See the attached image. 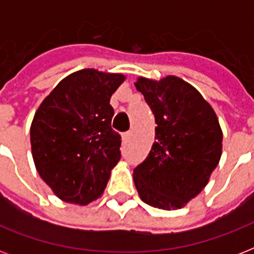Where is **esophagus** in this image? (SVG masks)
<instances>
[{"label":"esophagus","instance_id":"obj_1","mask_svg":"<svg viewBox=\"0 0 254 254\" xmlns=\"http://www.w3.org/2000/svg\"><path fill=\"white\" fill-rule=\"evenodd\" d=\"M130 137H131V131H127V133H124V135H123L124 142H127V141L130 139Z\"/></svg>","mask_w":254,"mask_h":254}]
</instances>
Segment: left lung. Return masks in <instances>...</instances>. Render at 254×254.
Listing matches in <instances>:
<instances>
[{
	"instance_id": "1",
	"label": "left lung",
	"mask_w": 254,
	"mask_h": 254,
	"mask_svg": "<svg viewBox=\"0 0 254 254\" xmlns=\"http://www.w3.org/2000/svg\"><path fill=\"white\" fill-rule=\"evenodd\" d=\"M155 119V142L133 171L135 189L155 208H181L208 183L221 157L216 113L199 92L177 76L135 83Z\"/></svg>"
}]
</instances>
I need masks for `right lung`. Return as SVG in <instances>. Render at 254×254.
I'll return each instance as SVG.
<instances>
[{
    "label": "right lung",
    "instance_id": "obj_1",
    "mask_svg": "<svg viewBox=\"0 0 254 254\" xmlns=\"http://www.w3.org/2000/svg\"><path fill=\"white\" fill-rule=\"evenodd\" d=\"M121 73L80 69L64 77L35 112L30 141L38 174L59 199L85 205L101 196L121 158L111 96Z\"/></svg>",
    "mask_w": 254,
    "mask_h": 254
}]
</instances>
